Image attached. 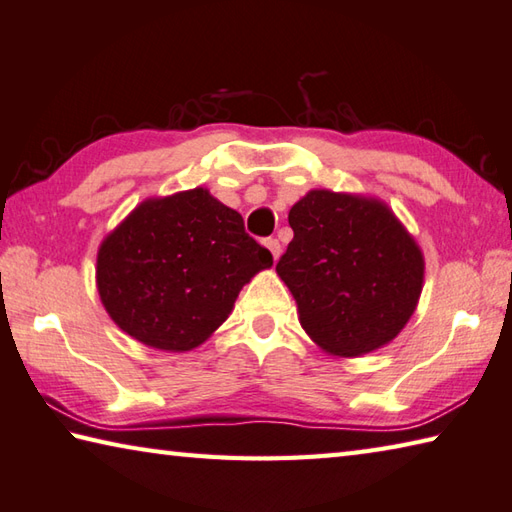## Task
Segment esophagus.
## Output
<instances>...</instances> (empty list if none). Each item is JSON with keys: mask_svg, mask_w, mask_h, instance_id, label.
Wrapping results in <instances>:
<instances>
[{"mask_svg": "<svg viewBox=\"0 0 512 512\" xmlns=\"http://www.w3.org/2000/svg\"><path fill=\"white\" fill-rule=\"evenodd\" d=\"M264 246L271 250V255H273V259L277 262V259H280V255H282V246H280V241L277 239H266L264 241Z\"/></svg>", "mask_w": 512, "mask_h": 512, "instance_id": "1", "label": "esophagus"}]
</instances>
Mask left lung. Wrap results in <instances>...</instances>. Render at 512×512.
<instances>
[{
  "label": "left lung",
  "instance_id": "obj_1",
  "mask_svg": "<svg viewBox=\"0 0 512 512\" xmlns=\"http://www.w3.org/2000/svg\"><path fill=\"white\" fill-rule=\"evenodd\" d=\"M293 241L275 271L315 345L358 358L392 342L418 306L425 257L385 201L309 190L288 210Z\"/></svg>",
  "mask_w": 512,
  "mask_h": 512
}]
</instances>
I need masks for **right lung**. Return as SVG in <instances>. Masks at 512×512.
Here are the masks:
<instances>
[{
    "label": "right lung",
    "instance_id": "right-lung-1",
    "mask_svg": "<svg viewBox=\"0 0 512 512\" xmlns=\"http://www.w3.org/2000/svg\"><path fill=\"white\" fill-rule=\"evenodd\" d=\"M273 255L208 188L150 197L102 239L100 302L127 336L183 353L203 345Z\"/></svg>",
    "mask_w": 512,
    "mask_h": 512
}]
</instances>
